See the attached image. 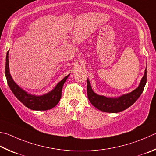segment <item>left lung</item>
<instances>
[{"label": "left lung", "instance_id": "8db88e82", "mask_svg": "<svg viewBox=\"0 0 156 156\" xmlns=\"http://www.w3.org/2000/svg\"><path fill=\"white\" fill-rule=\"evenodd\" d=\"M147 83V68L138 87L132 92L117 98H109L98 95L93 91L89 80L87 78V95L92 105L103 112L117 113L131 106L143 93Z\"/></svg>", "mask_w": 156, "mask_h": 156}]
</instances>
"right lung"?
I'll use <instances>...</instances> for the list:
<instances>
[{
  "mask_svg": "<svg viewBox=\"0 0 156 156\" xmlns=\"http://www.w3.org/2000/svg\"><path fill=\"white\" fill-rule=\"evenodd\" d=\"M69 75L70 74L66 76L50 92L40 95L31 94L20 87L11 77L9 72V51L7 53L5 76H6L8 85L16 98H18V100L20 101L25 106L31 110H47L52 109L55 107L60 101L63 84Z\"/></svg>",
  "mask_w": 156,
  "mask_h": 156,
  "instance_id": "obj_1",
  "label": "right lung"
}]
</instances>
